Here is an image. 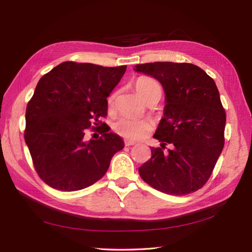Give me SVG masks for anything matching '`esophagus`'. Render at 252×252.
<instances>
[{
    "label": "esophagus",
    "instance_id": "esophagus-1",
    "mask_svg": "<svg viewBox=\"0 0 252 252\" xmlns=\"http://www.w3.org/2000/svg\"><path fill=\"white\" fill-rule=\"evenodd\" d=\"M125 145H126V146L135 145V142H134V141H131V140H126V141H125Z\"/></svg>",
    "mask_w": 252,
    "mask_h": 252
}]
</instances>
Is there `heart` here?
<instances>
[{"mask_svg":"<svg viewBox=\"0 0 252 252\" xmlns=\"http://www.w3.org/2000/svg\"><path fill=\"white\" fill-rule=\"evenodd\" d=\"M134 87L143 99H145L155 92H161L160 84L154 78L147 76L137 78L134 82ZM115 98V93L109 95V107L114 105ZM112 129L118 135L127 138V140H141L153 130V123L146 119H132V118L123 117L114 123Z\"/></svg>","mask_w":252,"mask_h":252,"instance_id":"b5f03b06","label":"heart"}]
</instances>
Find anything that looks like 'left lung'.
<instances>
[{
  "mask_svg": "<svg viewBox=\"0 0 252 252\" xmlns=\"http://www.w3.org/2000/svg\"><path fill=\"white\" fill-rule=\"evenodd\" d=\"M135 70L156 78L165 93L164 116L154 135L161 147H152L151 159L138 168L141 178L169 195L200 189L225 142L226 114L215 80L189 63H147Z\"/></svg>",
  "mask_w": 252,
  "mask_h": 252,
  "instance_id": "1",
  "label": "left lung"
}]
</instances>
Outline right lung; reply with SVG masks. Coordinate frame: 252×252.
<instances>
[{"mask_svg": "<svg viewBox=\"0 0 252 252\" xmlns=\"http://www.w3.org/2000/svg\"><path fill=\"white\" fill-rule=\"evenodd\" d=\"M126 66L63 62L37 82L27 105L25 141L40 179L63 191L83 189L103 178L122 138L108 132L107 97ZM87 129L102 134L84 140Z\"/></svg>", "mask_w": 252, "mask_h": 252, "instance_id": "1", "label": "right lung"}]
</instances>
